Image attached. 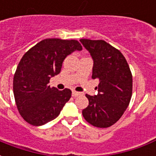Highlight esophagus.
Returning a JSON list of instances; mask_svg holds the SVG:
<instances>
[{"instance_id":"1","label":"esophagus","mask_w":156,"mask_h":156,"mask_svg":"<svg viewBox=\"0 0 156 156\" xmlns=\"http://www.w3.org/2000/svg\"><path fill=\"white\" fill-rule=\"evenodd\" d=\"M72 95H73V97H77V96H78V95H81V93H79V92L73 90V93H72Z\"/></svg>"}]
</instances>
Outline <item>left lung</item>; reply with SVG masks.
Masks as SVG:
<instances>
[{"mask_svg":"<svg viewBox=\"0 0 156 156\" xmlns=\"http://www.w3.org/2000/svg\"><path fill=\"white\" fill-rule=\"evenodd\" d=\"M94 59L93 79H98V94H86L88 107L83 116L88 124L108 128L115 124L129 106L133 78L126 59L119 50L104 40L80 39Z\"/></svg>","mask_w":156,"mask_h":156,"instance_id":"left-lung-1","label":"left lung"}]
</instances>
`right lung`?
Segmentation results:
<instances>
[{
    "mask_svg": "<svg viewBox=\"0 0 156 156\" xmlns=\"http://www.w3.org/2000/svg\"><path fill=\"white\" fill-rule=\"evenodd\" d=\"M82 49L77 40L47 38L23 55L14 74L13 93L19 113L28 124L42 125L60 114L72 91H60L48 83L60 73L66 57Z\"/></svg>",
    "mask_w": 156,
    "mask_h": 156,
    "instance_id": "obj_1",
    "label": "right lung"
}]
</instances>
